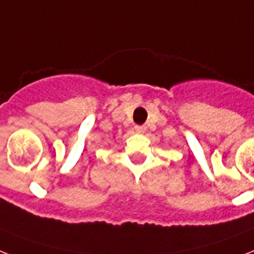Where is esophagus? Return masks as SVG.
I'll list each match as a JSON object with an SVG mask.
<instances>
[{
	"label": "esophagus",
	"mask_w": 254,
	"mask_h": 254,
	"mask_svg": "<svg viewBox=\"0 0 254 254\" xmlns=\"http://www.w3.org/2000/svg\"><path fill=\"white\" fill-rule=\"evenodd\" d=\"M135 130L139 131V133H141V131L145 130V127H135Z\"/></svg>",
	"instance_id": "34e87169"
}]
</instances>
